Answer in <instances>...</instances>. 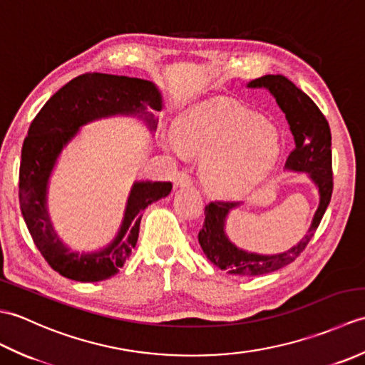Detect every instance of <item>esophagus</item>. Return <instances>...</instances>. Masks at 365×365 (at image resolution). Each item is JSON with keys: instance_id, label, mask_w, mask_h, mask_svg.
<instances>
[{"instance_id": "obj_1", "label": "esophagus", "mask_w": 365, "mask_h": 365, "mask_svg": "<svg viewBox=\"0 0 365 365\" xmlns=\"http://www.w3.org/2000/svg\"><path fill=\"white\" fill-rule=\"evenodd\" d=\"M174 185H175V188L191 187V185H192V180H191V177H190L187 173H180V174H177L175 180H174Z\"/></svg>"}]
</instances>
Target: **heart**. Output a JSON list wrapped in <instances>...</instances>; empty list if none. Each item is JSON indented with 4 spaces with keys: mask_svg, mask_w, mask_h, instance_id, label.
<instances>
[{
    "mask_svg": "<svg viewBox=\"0 0 365 365\" xmlns=\"http://www.w3.org/2000/svg\"><path fill=\"white\" fill-rule=\"evenodd\" d=\"M168 150L205 157L202 177L215 195L235 197L252 190L273 169L277 135L260 115L232 105L199 106L183 114Z\"/></svg>",
    "mask_w": 365,
    "mask_h": 365,
    "instance_id": "heart-1",
    "label": "heart"
}]
</instances>
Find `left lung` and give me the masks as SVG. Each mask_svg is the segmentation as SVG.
Instances as JSON below:
<instances>
[{"label": "left lung", "mask_w": 365, "mask_h": 365, "mask_svg": "<svg viewBox=\"0 0 365 365\" xmlns=\"http://www.w3.org/2000/svg\"><path fill=\"white\" fill-rule=\"evenodd\" d=\"M251 89H267L285 114L294 139V149L287 158L285 169L304 173L319 190L320 202L306 235L290 250L279 254H257L240 250L226 234L230 212L242 202H210L205 207V221L197 240L207 259L220 269L237 276H259L289 265L304 251L329 205L332 195L331 130L328 120L312 98L282 75H265L247 83Z\"/></svg>", "instance_id": "8db88e82"}]
</instances>
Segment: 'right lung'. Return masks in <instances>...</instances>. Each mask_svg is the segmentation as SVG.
<instances>
[{
	"label": "right lung",
	"mask_w": 365,
	"mask_h": 365,
	"mask_svg": "<svg viewBox=\"0 0 365 365\" xmlns=\"http://www.w3.org/2000/svg\"><path fill=\"white\" fill-rule=\"evenodd\" d=\"M161 110L163 96L155 83L92 72L68 81L31 122L21 147L20 210L37 250L61 276L78 282H98L118 274L136 246L143 212L173 190L170 182L136 180L113 242L94 252L73 251L54 230L46 205L50 177L61 152L83 125L113 115H133L150 131L157 130L153 113Z\"/></svg>",
	"instance_id": "1"
}]
</instances>
